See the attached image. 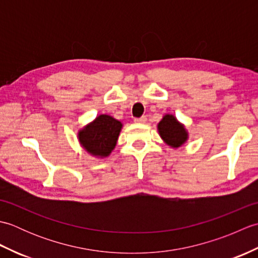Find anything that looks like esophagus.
<instances>
[{
	"mask_svg": "<svg viewBox=\"0 0 258 258\" xmlns=\"http://www.w3.org/2000/svg\"><path fill=\"white\" fill-rule=\"evenodd\" d=\"M146 116H142V117H138V118H135L134 120L136 123H141V124H144L145 122H146Z\"/></svg>",
	"mask_w": 258,
	"mask_h": 258,
	"instance_id": "esophagus-1",
	"label": "esophagus"
}]
</instances>
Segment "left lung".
I'll return each mask as SVG.
<instances>
[{
    "label": "left lung",
    "instance_id": "1",
    "mask_svg": "<svg viewBox=\"0 0 258 258\" xmlns=\"http://www.w3.org/2000/svg\"><path fill=\"white\" fill-rule=\"evenodd\" d=\"M158 133L164 142L169 146L177 147L182 146L187 140V132L184 126L175 118L173 115L166 114L157 125Z\"/></svg>",
    "mask_w": 258,
    "mask_h": 258
}]
</instances>
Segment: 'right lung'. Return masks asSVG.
Listing matches in <instances>:
<instances>
[{
  "label": "right lung",
  "mask_w": 258,
  "mask_h": 258,
  "mask_svg": "<svg viewBox=\"0 0 258 258\" xmlns=\"http://www.w3.org/2000/svg\"><path fill=\"white\" fill-rule=\"evenodd\" d=\"M122 123L106 114L97 116L79 132L81 145L92 155L106 157L114 150Z\"/></svg>",
  "instance_id": "add662e5"
}]
</instances>
